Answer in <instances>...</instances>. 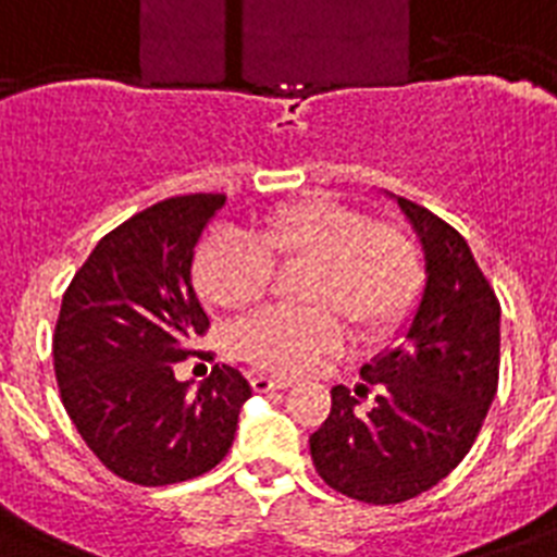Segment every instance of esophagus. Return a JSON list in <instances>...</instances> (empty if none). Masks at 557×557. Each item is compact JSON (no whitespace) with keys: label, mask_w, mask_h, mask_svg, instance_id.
Returning a JSON list of instances; mask_svg holds the SVG:
<instances>
[{"label":"esophagus","mask_w":557,"mask_h":557,"mask_svg":"<svg viewBox=\"0 0 557 557\" xmlns=\"http://www.w3.org/2000/svg\"><path fill=\"white\" fill-rule=\"evenodd\" d=\"M251 387L253 393H271V389H286L292 387V381L288 379H271V375H251Z\"/></svg>","instance_id":"obj_1"}]
</instances>
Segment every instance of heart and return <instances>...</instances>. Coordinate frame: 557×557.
Returning <instances> with one entry per match:
<instances>
[{"label": "heart", "instance_id": "b5f03b06", "mask_svg": "<svg viewBox=\"0 0 557 557\" xmlns=\"http://www.w3.org/2000/svg\"><path fill=\"white\" fill-rule=\"evenodd\" d=\"M277 265H312L309 312H269L234 332V352L265 372H304L338 352L347 321L356 335H387L413 309L422 283L419 248L401 227L372 225L364 210L332 196L271 210L251 239L213 236L193 257V286L210 309L260 304Z\"/></svg>", "mask_w": 557, "mask_h": 557}]
</instances>
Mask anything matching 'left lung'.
<instances>
[{
	"label": "left lung",
	"mask_w": 557,
	"mask_h": 557,
	"mask_svg": "<svg viewBox=\"0 0 557 557\" xmlns=\"http://www.w3.org/2000/svg\"><path fill=\"white\" fill-rule=\"evenodd\" d=\"M422 245L424 286L401 344L361 367V410L332 387L326 422L309 436L314 471L335 492L393 506L445 480L462 462L497 393L500 304L462 236L431 210L387 193Z\"/></svg>",
	"instance_id": "1"
}]
</instances>
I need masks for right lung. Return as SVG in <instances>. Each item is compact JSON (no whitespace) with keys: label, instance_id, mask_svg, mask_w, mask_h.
<instances>
[{"label":"right lung","instance_id":"1","mask_svg":"<svg viewBox=\"0 0 557 557\" xmlns=\"http://www.w3.org/2000/svg\"><path fill=\"white\" fill-rule=\"evenodd\" d=\"M222 205V193H190L135 213L95 245L65 288L54 330L63 407L91 454L126 483L173 485L216 468L251 398V384L227 364L196 389L176 379L210 326L190 269Z\"/></svg>","mask_w":557,"mask_h":557}]
</instances>
